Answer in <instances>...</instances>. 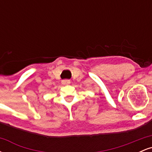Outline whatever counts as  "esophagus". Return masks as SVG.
I'll list each match as a JSON object with an SVG mask.
<instances>
[{
	"label": "esophagus",
	"instance_id": "1",
	"mask_svg": "<svg viewBox=\"0 0 152 152\" xmlns=\"http://www.w3.org/2000/svg\"><path fill=\"white\" fill-rule=\"evenodd\" d=\"M61 82H62V83H63V84H64V85L69 84V83H71L69 80H63V81H62Z\"/></svg>",
	"mask_w": 152,
	"mask_h": 152
}]
</instances>
